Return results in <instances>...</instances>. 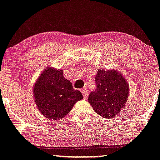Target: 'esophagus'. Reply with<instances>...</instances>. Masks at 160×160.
I'll return each mask as SVG.
<instances>
[{
  "label": "esophagus",
  "mask_w": 160,
  "mask_h": 160,
  "mask_svg": "<svg viewBox=\"0 0 160 160\" xmlns=\"http://www.w3.org/2000/svg\"><path fill=\"white\" fill-rule=\"evenodd\" d=\"M81 92H82V95H83V98H86L87 96H88V90H86V88H83V89H82Z\"/></svg>",
  "instance_id": "1"
}]
</instances>
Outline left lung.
<instances>
[{
    "label": "left lung",
    "instance_id": "8db88e82",
    "mask_svg": "<svg viewBox=\"0 0 160 160\" xmlns=\"http://www.w3.org/2000/svg\"><path fill=\"white\" fill-rule=\"evenodd\" d=\"M97 89L90 93L88 102L95 112L105 118H113L126 103L128 84L117 71L98 70L95 78Z\"/></svg>",
    "mask_w": 160,
    "mask_h": 160
}]
</instances>
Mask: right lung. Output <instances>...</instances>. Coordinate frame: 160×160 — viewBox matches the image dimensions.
Segmentation results:
<instances>
[{"mask_svg": "<svg viewBox=\"0 0 160 160\" xmlns=\"http://www.w3.org/2000/svg\"><path fill=\"white\" fill-rule=\"evenodd\" d=\"M62 74V70L46 68L34 86L36 106L44 117L52 120L62 119L82 99V93L74 89Z\"/></svg>", "mask_w": 160, "mask_h": 160, "instance_id": "add662e5", "label": "right lung"}]
</instances>
